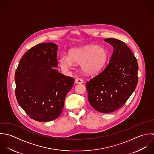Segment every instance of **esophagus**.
<instances>
[{
	"label": "esophagus",
	"instance_id": "esophagus-1",
	"mask_svg": "<svg viewBox=\"0 0 154 154\" xmlns=\"http://www.w3.org/2000/svg\"><path fill=\"white\" fill-rule=\"evenodd\" d=\"M75 83L76 84H82L83 83V80L80 78H76L75 80Z\"/></svg>",
	"mask_w": 154,
	"mask_h": 154
}]
</instances>
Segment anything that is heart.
Returning a JSON list of instances; mask_svg holds the SVG:
<instances>
[{
  "mask_svg": "<svg viewBox=\"0 0 154 154\" xmlns=\"http://www.w3.org/2000/svg\"><path fill=\"white\" fill-rule=\"evenodd\" d=\"M108 58L109 52L105 48L89 45L71 49L68 52V57L62 55L60 58L59 64L63 69L71 68L74 63L81 65L85 73L94 75L103 69Z\"/></svg>",
  "mask_w": 154,
  "mask_h": 154,
  "instance_id": "obj_1",
  "label": "heart"
}]
</instances>
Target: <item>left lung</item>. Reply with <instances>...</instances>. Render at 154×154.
<instances>
[{"instance_id": "1", "label": "left lung", "mask_w": 154, "mask_h": 154, "mask_svg": "<svg viewBox=\"0 0 154 154\" xmlns=\"http://www.w3.org/2000/svg\"><path fill=\"white\" fill-rule=\"evenodd\" d=\"M104 41L114 48L109 64L87 82L86 86L93 108L100 112L109 113L123 106L135 90L138 82V63L123 42L116 38Z\"/></svg>"}]
</instances>
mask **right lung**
Instances as JSON below:
<instances>
[{"label":"right lung","instance_id":"obj_1","mask_svg":"<svg viewBox=\"0 0 154 154\" xmlns=\"http://www.w3.org/2000/svg\"><path fill=\"white\" fill-rule=\"evenodd\" d=\"M55 43L38 44L22 57L15 71V95L20 106L32 119L40 122L57 119L74 79L56 69Z\"/></svg>","mask_w":154,"mask_h":154}]
</instances>
